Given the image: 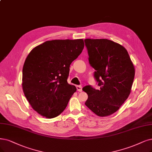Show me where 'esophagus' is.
Masks as SVG:
<instances>
[{"mask_svg":"<svg viewBox=\"0 0 152 152\" xmlns=\"http://www.w3.org/2000/svg\"><path fill=\"white\" fill-rule=\"evenodd\" d=\"M76 88H77V90L78 91H80V92L82 91V86H77Z\"/></svg>","mask_w":152,"mask_h":152,"instance_id":"34e87169","label":"esophagus"}]
</instances>
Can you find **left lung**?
<instances>
[{
	"instance_id": "left-lung-1",
	"label": "left lung",
	"mask_w": 152,
	"mask_h": 152,
	"mask_svg": "<svg viewBox=\"0 0 152 152\" xmlns=\"http://www.w3.org/2000/svg\"><path fill=\"white\" fill-rule=\"evenodd\" d=\"M89 64L96 70L94 77L100 86L96 89L86 86L87 107L96 115L104 117L119 110L130 94L134 67L126 49L106 39H86Z\"/></svg>"
}]
</instances>
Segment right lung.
Returning <instances> with one entry per match:
<instances>
[{"label":"right lung","instance_id":"1","mask_svg":"<svg viewBox=\"0 0 152 152\" xmlns=\"http://www.w3.org/2000/svg\"><path fill=\"white\" fill-rule=\"evenodd\" d=\"M83 39L48 41L27 56L22 69V89L28 102L46 118L63 112L76 88L67 81L69 66L82 53Z\"/></svg>","mask_w":152,"mask_h":152}]
</instances>
